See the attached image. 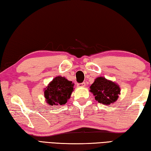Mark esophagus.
I'll return each instance as SVG.
<instances>
[{"mask_svg": "<svg viewBox=\"0 0 151 151\" xmlns=\"http://www.w3.org/2000/svg\"><path fill=\"white\" fill-rule=\"evenodd\" d=\"M85 83H77V86H79V87H84V86H85Z\"/></svg>", "mask_w": 151, "mask_h": 151, "instance_id": "obj_1", "label": "esophagus"}]
</instances>
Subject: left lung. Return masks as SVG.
Returning a JSON list of instances; mask_svg holds the SVG:
<instances>
[{"instance_id": "left-lung-1", "label": "left lung", "mask_w": 151, "mask_h": 151, "mask_svg": "<svg viewBox=\"0 0 151 151\" xmlns=\"http://www.w3.org/2000/svg\"><path fill=\"white\" fill-rule=\"evenodd\" d=\"M90 91L99 103L109 105L118 99L121 88L114 82L100 76L97 77L92 84Z\"/></svg>"}]
</instances>
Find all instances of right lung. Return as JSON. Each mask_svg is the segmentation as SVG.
<instances>
[{
	"label": "right lung",
	"mask_w": 151,
	"mask_h": 151,
	"mask_svg": "<svg viewBox=\"0 0 151 151\" xmlns=\"http://www.w3.org/2000/svg\"><path fill=\"white\" fill-rule=\"evenodd\" d=\"M74 84L65 77L58 76L45 89V97L50 105H63L70 99Z\"/></svg>",
	"instance_id": "obj_1"
}]
</instances>
